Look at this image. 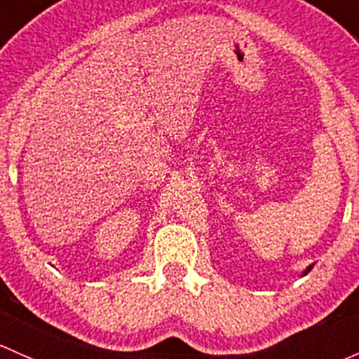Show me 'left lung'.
Returning <instances> with one entry per match:
<instances>
[{
	"label": "left lung",
	"mask_w": 359,
	"mask_h": 359,
	"mask_svg": "<svg viewBox=\"0 0 359 359\" xmlns=\"http://www.w3.org/2000/svg\"><path fill=\"white\" fill-rule=\"evenodd\" d=\"M311 269H313V265H309V266H308V269L303 271V275H306V273H308V271H309V270H311Z\"/></svg>",
	"instance_id": "1"
}]
</instances>
